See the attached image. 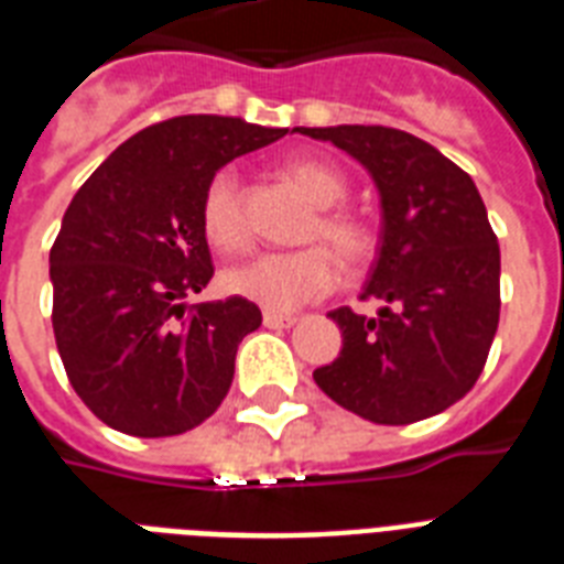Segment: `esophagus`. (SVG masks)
<instances>
[{
	"instance_id": "esophagus-1",
	"label": "esophagus",
	"mask_w": 564,
	"mask_h": 564,
	"mask_svg": "<svg viewBox=\"0 0 564 564\" xmlns=\"http://www.w3.org/2000/svg\"><path fill=\"white\" fill-rule=\"evenodd\" d=\"M299 322L295 316H290V313H272V310H265L263 313V325L272 327V330H283V327H292Z\"/></svg>"
}]
</instances>
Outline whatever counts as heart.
I'll return each mask as SVG.
<instances>
[{"label":"heart","instance_id":"obj_1","mask_svg":"<svg viewBox=\"0 0 564 564\" xmlns=\"http://www.w3.org/2000/svg\"><path fill=\"white\" fill-rule=\"evenodd\" d=\"M283 175L316 207V216L304 230V242L330 245L345 265L366 263L375 248L369 225L354 213L336 207L348 193L343 172L316 158H292L283 163ZM202 228L210 246L219 251H237L248 242L237 170L228 166L207 181L202 198ZM329 249L307 246L299 251H263L225 269L221 283L230 295L254 301L272 313H290L304 307L307 301L322 299L339 283L337 253L334 256L335 250Z\"/></svg>","mask_w":564,"mask_h":564}]
</instances>
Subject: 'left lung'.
Wrapping results in <instances>:
<instances>
[{"instance_id": "obj_1", "label": "left lung", "mask_w": 564, "mask_h": 564, "mask_svg": "<svg viewBox=\"0 0 564 564\" xmlns=\"http://www.w3.org/2000/svg\"><path fill=\"white\" fill-rule=\"evenodd\" d=\"M351 154L380 195V246L360 299L339 307L343 351L318 389L375 424L445 412L480 377L500 318V248L471 175L419 137L383 126L295 128Z\"/></svg>"}]
</instances>
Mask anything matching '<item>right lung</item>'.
Segmentation results:
<instances>
[{"label":"right lung","mask_w":564,"mask_h":564,"mask_svg":"<svg viewBox=\"0 0 564 564\" xmlns=\"http://www.w3.org/2000/svg\"><path fill=\"white\" fill-rule=\"evenodd\" d=\"M286 134L193 113L143 128L75 193L48 251L52 327L69 383L108 427L178 436L219 410L251 301L187 299L213 278L202 228L207 181Z\"/></svg>","instance_id":"1"}]
</instances>
